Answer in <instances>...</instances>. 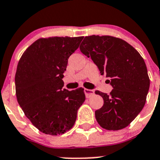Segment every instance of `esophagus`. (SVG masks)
<instances>
[{
	"instance_id": "1",
	"label": "esophagus",
	"mask_w": 160,
	"mask_h": 160,
	"mask_svg": "<svg viewBox=\"0 0 160 160\" xmlns=\"http://www.w3.org/2000/svg\"><path fill=\"white\" fill-rule=\"evenodd\" d=\"M83 91H84L85 95H86L87 98H90V97L93 96V95L94 94V90H93L86 89V88H84Z\"/></svg>"
}]
</instances>
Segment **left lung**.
<instances>
[{
  "label": "left lung",
  "mask_w": 160,
  "mask_h": 160,
  "mask_svg": "<svg viewBox=\"0 0 160 160\" xmlns=\"http://www.w3.org/2000/svg\"><path fill=\"white\" fill-rule=\"evenodd\" d=\"M80 49L110 79L113 88L110 94L95 91L104 100L102 108L95 111L98 124L107 130L125 128L146 104L150 80L144 59L128 42L109 35L86 36Z\"/></svg>",
  "instance_id": "1"
}]
</instances>
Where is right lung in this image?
Masks as SVG:
<instances>
[{"mask_svg": "<svg viewBox=\"0 0 160 160\" xmlns=\"http://www.w3.org/2000/svg\"><path fill=\"white\" fill-rule=\"evenodd\" d=\"M83 37H50L36 40L18 64V102L34 126L51 135H62L73 126L85 101L82 88L63 89V72L69 57Z\"/></svg>", "mask_w": 160, "mask_h": 160, "instance_id": "obj_1", "label": "right lung"}]
</instances>
